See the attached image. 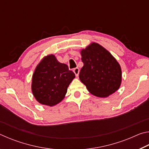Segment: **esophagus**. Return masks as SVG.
<instances>
[{
    "label": "esophagus",
    "mask_w": 149,
    "mask_h": 149,
    "mask_svg": "<svg viewBox=\"0 0 149 149\" xmlns=\"http://www.w3.org/2000/svg\"><path fill=\"white\" fill-rule=\"evenodd\" d=\"M73 71H74V74H75V75H76V76H77V75H79V68H75L73 70Z\"/></svg>",
    "instance_id": "34e87169"
}]
</instances>
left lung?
Returning a JSON list of instances; mask_svg holds the SVG:
<instances>
[{
    "mask_svg": "<svg viewBox=\"0 0 149 149\" xmlns=\"http://www.w3.org/2000/svg\"><path fill=\"white\" fill-rule=\"evenodd\" d=\"M84 66L79 79L95 96L107 97L119 89L122 70L119 63L107 49L92 42L81 51Z\"/></svg>",
    "mask_w": 149,
    "mask_h": 149,
    "instance_id": "obj_1",
    "label": "left lung"
}]
</instances>
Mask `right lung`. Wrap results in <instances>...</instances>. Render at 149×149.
<instances>
[{
	"label": "right lung",
	"mask_w": 149,
	"mask_h": 149,
	"mask_svg": "<svg viewBox=\"0 0 149 149\" xmlns=\"http://www.w3.org/2000/svg\"><path fill=\"white\" fill-rule=\"evenodd\" d=\"M75 77L66 64L59 62L54 55H48L37 65L33 75V95L42 104L56 105L64 99Z\"/></svg>",
	"instance_id": "add662e5"
}]
</instances>
